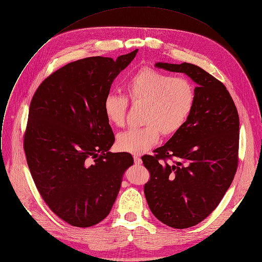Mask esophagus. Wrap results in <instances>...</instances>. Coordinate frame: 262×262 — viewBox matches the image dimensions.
<instances>
[{"mask_svg":"<svg viewBox=\"0 0 262 262\" xmlns=\"http://www.w3.org/2000/svg\"><path fill=\"white\" fill-rule=\"evenodd\" d=\"M134 161H135V164H136V165H141V164H142V160H141L140 157L134 156Z\"/></svg>","mask_w":262,"mask_h":262,"instance_id":"1","label":"esophagus"}]
</instances>
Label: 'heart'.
Masks as SVG:
<instances>
[{"label":"heart","mask_w":262,"mask_h":262,"mask_svg":"<svg viewBox=\"0 0 262 262\" xmlns=\"http://www.w3.org/2000/svg\"><path fill=\"white\" fill-rule=\"evenodd\" d=\"M133 103H144L143 122L140 128H130L118 136L117 147L132 155H143L160 140L161 132L170 136L177 133L189 119L195 102L192 83L183 77L145 67L138 70L125 85ZM125 96L108 93L103 100L106 119L115 126L125 123L127 111Z\"/></svg>","instance_id":"heart-1"}]
</instances>
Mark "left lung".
I'll return each mask as SVG.
<instances>
[{"instance_id": "1", "label": "left lung", "mask_w": 262, "mask_h": 262, "mask_svg": "<svg viewBox=\"0 0 262 262\" xmlns=\"http://www.w3.org/2000/svg\"><path fill=\"white\" fill-rule=\"evenodd\" d=\"M156 66L183 72L197 86L184 125L156 156L142 157L150 172L144 186L149 208L166 225L184 229L208 216L229 189L237 168L239 118L226 87L201 67L186 62ZM172 157L174 164L166 162Z\"/></svg>"}]
</instances>
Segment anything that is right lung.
I'll return each mask as SVG.
<instances>
[{
	"mask_svg": "<svg viewBox=\"0 0 262 262\" xmlns=\"http://www.w3.org/2000/svg\"><path fill=\"white\" fill-rule=\"evenodd\" d=\"M137 53L68 63L47 78L32 98L24 141L28 166L46 203L72 226L90 227L102 221L134 165L130 154L108 151L115 137L103 100Z\"/></svg>",
	"mask_w": 262,
	"mask_h": 262,
	"instance_id": "add662e5",
	"label": "right lung"
}]
</instances>
